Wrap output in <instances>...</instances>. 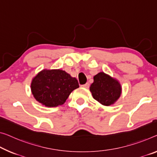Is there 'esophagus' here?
I'll list each match as a JSON object with an SVG mask.
<instances>
[{
	"label": "esophagus",
	"mask_w": 157,
	"mask_h": 157,
	"mask_svg": "<svg viewBox=\"0 0 157 157\" xmlns=\"http://www.w3.org/2000/svg\"><path fill=\"white\" fill-rule=\"evenodd\" d=\"M81 86L83 87V88H89V83H87L86 84H84V85H82Z\"/></svg>",
	"instance_id": "34e87169"
}]
</instances>
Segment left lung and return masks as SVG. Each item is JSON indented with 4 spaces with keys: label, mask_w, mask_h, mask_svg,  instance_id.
Returning a JSON list of instances; mask_svg holds the SVG:
<instances>
[{
    "label": "left lung",
    "mask_w": 157,
    "mask_h": 157,
    "mask_svg": "<svg viewBox=\"0 0 157 157\" xmlns=\"http://www.w3.org/2000/svg\"><path fill=\"white\" fill-rule=\"evenodd\" d=\"M90 91L93 98L101 105L109 106L120 98L122 88L119 81L108 74L100 72L93 77Z\"/></svg>",
    "instance_id": "8db88e82"
}]
</instances>
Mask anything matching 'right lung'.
Listing matches in <instances>:
<instances>
[{
  "mask_svg": "<svg viewBox=\"0 0 157 157\" xmlns=\"http://www.w3.org/2000/svg\"><path fill=\"white\" fill-rule=\"evenodd\" d=\"M79 87L76 78L61 69H43L33 77L31 90L38 102L55 107L66 102L71 93Z\"/></svg>",
  "mask_w": 157,
  "mask_h": 157,
  "instance_id": "1",
  "label": "right lung"
}]
</instances>
